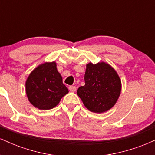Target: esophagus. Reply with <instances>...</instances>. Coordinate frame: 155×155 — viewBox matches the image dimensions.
Masks as SVG:
<instances>
[{
  "mask_svg": "<svg viewBox=\"0 0 155 155\" xmlns=\"http://www.w3.org/2000/svg\"><path fill=\"white\" fill-rule=\"evenodd\" d=\"M69 90L71 92H76V87L75 86H70L69 87Z\"/></svg>",
  "mask_w": 155,
  "mask_h": 155,
  "instance_id": "1",
  "label": "esophagus"
}]
</instances>
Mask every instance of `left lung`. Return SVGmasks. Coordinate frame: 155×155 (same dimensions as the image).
<instances>
[{"mask_svg": "<svg viewBox=\"0 0 155 155\" xmlns=\"http://www.w3.org/2000/svg\"><path fill=\"white\" fill-rule=\"evenodd\" d=\"M84 81V86L78 89L77 95L88 110L103 113L114 106L120 95L122 84L111 65L104 62L87 64Z\"/></svg>", "mask_w": 155, "mask_h": 155, "instance_id": "8db88e82", "label": "left lung"}]
</instances>
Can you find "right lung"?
I'll list each match as a JSON object with an SVG mask.
<instances>
[{
  "instance_id": "add662e5",
  "label": "right lung",
  "mask_w": 155,
  "mask_h": 155,
  "mask_svg": "<svg viewBox=\"0 0 155 155\" xmlns=\"http://www.w3.org/2000/svg\"><path fill=\"white\" fill-rule=\"evenodd\" d=\"M25 88L28 100L40 110L55 107L68 92L55 62L43 63L35 68L27 79Z\"/></svg>"
}]
</instances>
